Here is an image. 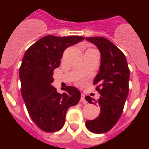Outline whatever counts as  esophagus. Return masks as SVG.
Segmentation results:
<instances>
[{"mask_svg":"<svg viewBox=\"0 0 149 149\" xmlns=\"http://www.w3.org/2000/svg\"><path fill=\"white\" fill-rule=\"evenodd\" d=\"M81 101H82L83 103L84 104H86V103H87V101H86V100L85 99V95H84V94H81Z\"/></svg>","mask_w":149,"mask_h":149,"instance_id":"34e87169","label":"esophagus"}]
</instances>
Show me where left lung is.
<instances>
[{"mask_svg":"<svg viewBox=\"0 0 149 149\" xmlns=\"http://www.w3.org/2000/svg\"><path fill=\"white\" fill-rule=\"evenodd\" d=\"M86 40L93 43L101 54L99 72L93 81L98 84L95 89L101 96L97 101L85 97L89 103H98L101 112L96 119L86 121V126L91 132L103 134L110 131L122 115L128 95L130 70L125 54L108 39L95 36Z\"/></svg>","mask_w":149,"mask_h":149,"instance_id":"obj_1","label":"left lung"}]
</instances>
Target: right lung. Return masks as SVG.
Instances as JSON below:
<instances>
[{
  "label": "right lung",
  "mask_w": 149,
  "mask_h": 149,
  "mask_svg": "<svg viewBox=\"0 0 149 149\" xmlns=\"http://www.w3.org/2000/svg\"><path fill=\"white\" fill-rule=\"evenodd\" d=\"M85 39L78 36L48 35L26 51L19 68L21 91L30 118L42 131L55 132L65 124L68 109L78 104L81 92L66 86L59 93L51 84L53 71L58 68L67 48Z\"/></svg>",
  "instance_id": "obj_1"
}]
</instances>
